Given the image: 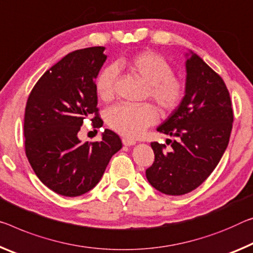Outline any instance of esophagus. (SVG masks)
<instances>
[{
	"mask_svg": "<svg viewBox=\"0 0 253 253\" xmlns=\"http://www.w3.org/2000/svg\"><path fill=\"white\" fill-rule=\"evenodd\" d=\"M123 144L124 145H126V146H131V145H135L136 144V142L134 141V139H130V138H126V137H124L123 139Z\"/></svg>",
	"mask_w": 253,
	"mask_h": 253,
	"instance_id": "1",
	"label": "esophagus"
}]
</instances>
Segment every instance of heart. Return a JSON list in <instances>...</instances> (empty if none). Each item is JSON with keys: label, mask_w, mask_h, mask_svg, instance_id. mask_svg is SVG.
<instances>
[{"label": "heart", "mask_w": 253, "mask_h": 253, "mask_svg": "<svg viewBox=\"0 0 253 253\" xmlns=\"http://www.w3.org/2000/svg\"><path fill=\"white\" fill-rule=\"evenodd\" d=\"M117 69H123L146 83L145 98H150L162 114H170L181 105L186 95L183 80L173 74V67L166 57L145 50L120 57L114 65L100 71L94 89L102 101L114 98ZM158 119V111L150 103L141 106L116 105L106 112V122L112 130L127 137H137Z\"/></svg>", "instance_id": "obj_1"}]
</instances>
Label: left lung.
I'll return each instance as SVG.
<instances>
[{"mask_svg":"<svg viewBox=\"0 0 253 253\" xmlns=\"http://www.w3.org/2000/svg\"><path fill=\"white\" fill-rule=\"evenodd\" d=\"M186 95L158 130L173 136L172 149L151 143L154 162L146 178L156 190L180 196L210 177L225 152L233 126L230 92L223 79L192 54L186 62Z\"/></svg>","mask_w":253,"mask_h":253,"instance_id":"obj_1","label":"left lung"}]
</instances>
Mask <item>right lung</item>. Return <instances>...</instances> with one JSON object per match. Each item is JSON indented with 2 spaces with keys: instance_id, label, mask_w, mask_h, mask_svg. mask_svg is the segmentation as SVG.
I'll return each mask as SVG.
<instances>
[{
  "instance_id": "add662e5",
  "label": "right lung",
  "mask_w": 253,
  "mask_h": 253,
  "mask_svg": "<svg viewBox=\"0 0 253 253\" xmlns=\"http://www.w3.org/2000/svg\"><path fill=\"white\" fill-rule=\"evenodd\" d=\"M103 50L98 46L67 54L43 73L27 100L23 134L28 161L40 181L65 197L91 190L123 146L110 129H105L99 142L78 138L86 117L94 128L103 124L94 89L107 59Z\"/></svg>"
}]
</instances>
